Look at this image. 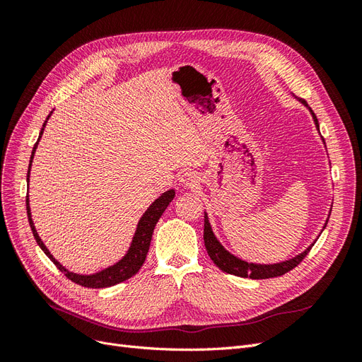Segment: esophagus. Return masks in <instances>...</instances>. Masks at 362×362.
Segmentation results:
<instances>
[{
	"label": "esophagus",
	"instance_id": "1",
	"mask_svg": "<svg viewBox=\"0 0 362 362\" xmlns=\"http://www.w3.org/2000/svg\"><path fill=\"white\" fill-rule=\"evenodd\" d=\"M180 184L182 185V187H187V189H194L196 185L199 184V178H198V175H196L194 172H185L184 175H181V178H180Z\"/></svg>",
	"mask_w": 362,
	"mask_h": 362
}]
</instances>
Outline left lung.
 Segmentation results:
<instances>
[{"label": "left lung", "mask_w": 362, "mask_h": 362, "mask_svg": "<svg viewBox=\"0 0 362 362\" xmlns=\"http://www.w3.org/2000/svg\"><path fill=\"white\" fill-rule=\"evenodd\" d=\"M298 101L302 103L306 108H308L313 119H314L315 128L320 133L319 120H317V117H315L314 112L310 108V105L306 104L303 100H298ZM323 144H325V140H323ZM327 216H331V210H329V214H327ZM327 221H329V218H326V222H325L320 233H323V229L327 225ZM317 238H319V237H317ZM317 238L303 252H300V254H298V255L290 258V259L281 261V262H273V264H259V262H247V261H245L242 258L235 257L234 254H231V252L226 250L225 246L221 242H218L216 234L213 233V228H211V223H210V218H208V214L204 213V243H205L208 255H210L211 261L222 272H226V273H229V275H235V276H240V278L267 279V278H275V276L284 275V273H287V272H290L291 269H294L296 266H298L299 262L306 257V254H308L310 249L317 242Z\"/></svg>", "instance_id": "left-lung-1"}]
</instances>
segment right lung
Listing matches in <instances>:
<instances>
[{
	"label": "right lung",
	"instance_id": "add662e5",
	"mask_svg": "<svg viewBox=\"0 0 362 362\" xmlns=\"http://www.w3.org/2000/svg\"><path fill=\"white\" fill-rule=\"evenodd\" d=\"M51 115H52V112L48 115L45 122H43L42 129H40V134H39V139L36 141L35 148H33L31 157H30V164H28L27 182L30 181L31 163H33V158H35V152L37 149L39 140H40V137L43 134V129H45V125L48 122V119L51 117ZM173 198H175V190L173 189L164 192L161 196H158V198L148 206V210L144 213V216L140 217V221H139L137 228H136V233L133 235V240H131L127 254L122 258H120L117 262H115L113 266H108V267H105V269H103L100 272L90 273V275H81V273H74V272L68 270L63 264H60V262L52 257V254L48 250L45 243H43L42 238L39 237L35 223H33L28 194H27V201L25 202H27V214H28V222H30V226H31L33 235H35L39 247L43 252H45V255L54 262V264H56V267L60 272H63L64 275H66L72 282L78 284V286H83V287H87V288H105V287L116 286V284L124 282V281L129 279L131 276H134L136 273L139 272V269L144 266L146 254H148V250H149L152 233H154V228H156V225L158 222V218L164 213V210H166L168 205L173 201Z\"/></svg>",
	"mask_w": 362,
	"mask_h": 362
}]
</instances>
